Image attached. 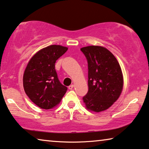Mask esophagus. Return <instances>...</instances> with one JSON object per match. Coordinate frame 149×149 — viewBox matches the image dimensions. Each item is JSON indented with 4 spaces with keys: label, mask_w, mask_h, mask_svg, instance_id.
<instances>
[{
    "label": "esophagus",
    "mask_w": 149,
    "mask_h": 149,
    "mask_svg": "<svg viewBox=\"0 0 149 149\" xmlns=\"http://www.w3.org/2000/svg\"><path fill=\"white\" fill-rule=\"evenodd\" d=\"M73 87H74V85H70L69 87H68V89H69L70 90H71V89H73Z\"/></svg>",
    "instance_id": "1"
}]
</instances>
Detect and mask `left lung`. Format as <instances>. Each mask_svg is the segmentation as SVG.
Masks as SVG:
<instances>
[{"mask_svg":"<svg viewBox=\"0 0 149 149\" xmlns=\"http://www.w3.org/2000/svg\"><path fill=\"white\" fill-rule=\"evenodd\" d=\"M88 63V90L83 97L87 109L95 112L108 109L119 98L123 88V74L111 52L98 46L81 48Z\"/></svg>","mask_w":149,"mask_h":149,"instance_id":"8db88e82","label":"left lung"}]
</instances>
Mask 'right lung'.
I'll return each instance as SVG.
<instances>
[{"mask_svg":"<svg viewBox=\"0 0 149 149\" xmlns=\"http://www.w3.org/2000/svg\"><path fill=\"white\" fill-rule=\"evenodd\" d=\"M68 48L52 45L41 49L29 60L23 74V87L31 101L40 108L49 109L60 102L67 87L60 83L56 61Z\"/></svg>","mask_w":149,"mask_h":149,"instance_id":"1","label":"right lung"}]
</instances>
